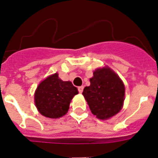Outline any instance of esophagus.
<instances>
[{"mask_svg": "<svg viewBox=\"0 0 158 158\" xmlns=\"http://www.w3.org/2000/svg\"><path fill=\"white\" fill-rule=\"evenodd\" d=\"M83 89H84V86H80V87H78V91L79 93H81L83 92Z\"/></svg>", "mask_w": 158, "mask_h": 158, "instance_id": "esophagus-1", "label": "esophagus"}]
</instances>
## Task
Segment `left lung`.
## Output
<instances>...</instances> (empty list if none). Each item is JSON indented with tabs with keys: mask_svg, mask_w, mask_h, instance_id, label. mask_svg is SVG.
Instances as JSON below:
<instances>
[{
	"mask_svg": "<svg viewBox=\"0 0 158 158\" xmlns=\"http://www.w3.org/2000/svg\"><path fill=\"white\" fill-rule=\"evenodd\" d=\"M85 87L84 97L93 115L99 119H108L120 111L123 106L125 87L123 81L109 67L98 68Z\"/></svg>",
	"mask_w": 158,
	"mask_h": 158,
	"instance_id": "obj_1",
	"label": "left lung"
}]
</instances>
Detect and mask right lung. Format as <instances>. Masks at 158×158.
Segmentation results:
<instances>
[{
  "label": "right lung",
  "mask_w": 158,
  "mask_h": 158,
  "mask_svg": "<svg viewBox=\"0 0 158 158\" xmlns=\"http://www.w3.org/2000/svg\"><path fill=\"white\" fill-rule=\"evenodd\" d=\"M78 90L72 82L63 81L55 73L42 81L35 92V104L43 116L58 118L67 113Z\"/></svg>",
  "instance_id": "obj_1"
}]
</instances>
